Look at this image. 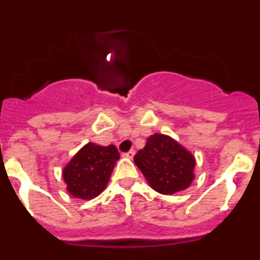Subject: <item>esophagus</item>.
<instances>
[{
  "mask_svg": "<svg viewBox=\"0 0 260 260\" xmlns=\"http://www.w3.org/2000/svg\"><path fill=\"white\" fill-rule=\"evenodd\" d=\"M134 155H135V151L134 150H130L127 153H125V155H123V156H125V157H127V158H133V157H134Z\"/></svg>",
  "mask_w": 260,
  "mask_h": 260,
  "instance_id": "34e87169",
  "label": "esophagus"
}]
</instances>
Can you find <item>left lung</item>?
<instances>
[{
    "instance_id": "left-lung-1",
    "label": "left lung",
    "mask_w": 260,
    "mask_h": 260,
    "mask_svg": "<svg viewBox=\"0 0 260 260\" xmlns=\"http://www.w3.org/2000/svg\"><path fill=\"white\" fill-rule=\"evenodd\" d=\"M134 162L148 185L162 195L187 189L195 178V157L174 138L153 134L147 138L143 150L138 151Z\"/></svg>"
}]
</instances>
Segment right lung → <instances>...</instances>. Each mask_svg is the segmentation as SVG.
Returning <instances> with one entry per match:
<instances>
[{"instance_id":"add662e5","label":"right lung","mask_w":260,"mask_h":260,"mask_svg":"<svg viewBox=\"0 0 260 260\" xmlns=\"http://www.w3.org/2000/svg\"><path fill=\"white\" fill-rule=\"evenodd\" d=\"M118 158L119 153L113 144H84L62 171L69 194L83 201L96 198L107 187Z\"/></svg>"}]
</instances>
